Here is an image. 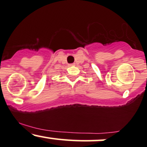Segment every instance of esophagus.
Wrapping results in <instances>:
<instances>
[{"label":"esophagus","mask_w":147,"mask_h":147,"mask_svg":"<svg viewBox=\"0 0 147 147\" xmlns=\"http://www.w3.org/2000/svg\"><path fill=\"white\" fill-rule=\"evenodd\" d=\"M69 65V66H74V65H75V63H71Z\"/></svg>","instance_id":"esophagus-1"}]
</instances>
